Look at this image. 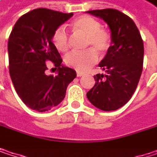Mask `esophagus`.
Wrapping results in <instances>:
<instances>
[{"label":"esophagus","mask_w":157,"mask_h":157,"mask_svg":"<svg viewBox=\"0 0 157 157\" xmlns=\"http://www.w3.org/2000/svg\"><path fill=\"white\" fill-rule=\"evenodd\" d=\"M83 75H84L83 73H81V72H77V76H78V77H81V76H82Z\"/></svg>","instance_id":"34e87169"}]
</instances>
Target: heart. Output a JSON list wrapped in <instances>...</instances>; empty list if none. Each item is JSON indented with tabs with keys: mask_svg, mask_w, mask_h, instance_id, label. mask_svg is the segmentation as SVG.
I'll use <instances>...</instances> for the list:
<instances>
[{
	"mask_svg": "<svg viewBox=\"0 0 157 157\" xmlns=\"http://www.w3.org/2000/svg\"><path fill=\"white\" fill-rule=\"evenodd\" d=\"M74 33L86 38L85 48H90L82 52H70L64 58L67 66L72 67L79 72H84L94 65L98 56L95 52L105 54L112 45V35L107 29L102 28L101 22L89 15L80 16L71 22ZM54 46L60 52H66L70 46V38L66 29L60 26L52 33V36Z\"/></svg>",
	"mask_w": 157,
	"mask_h": 157,
	"instance_id": "heart-1",
	"label": "heart"
}]
</instances>
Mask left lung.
I'll return each instance as SVG.
<instances>
[{"label": "left lung", "instance_id": "left-lung-1", "mask_svg": "<svg viewBox=\"0 0 157 157\" xmlns=\"http://www.w3.org/2000/svg\"><path fill=\"white\" fill-rule=\"evenodd\" d=\"M109 26L112 45L99 67L105 75H94L95 84L86 94L88 100L103 111L124 106L134 94L143 71L144 43L134 21L115 9L88 11Z\"/></svg>", "mask_w": 157, "mask_h": 157}]
</instances>
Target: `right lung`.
<instances>
[{
  "label": "right lung",
  "instance_id": "1",
  "mask_svg": "<svg viewBox=\"0 0 157 157\" xmlns=\"http://www.w3.org/2000/svg\"><path fill=\"white\" fill-rule=\"evenodd\" d=\"M73 15L38 8L21 16L13 28L8 41L9 72L19 97L31 109L46 112L58 105L76 77L74 69L62 65L52 42L55 29ZM48 61L57 69L56 77L45 74Z\"/></svg>",
  "mask_w": 157,
  "mask_h": 157
}]
</instances>
